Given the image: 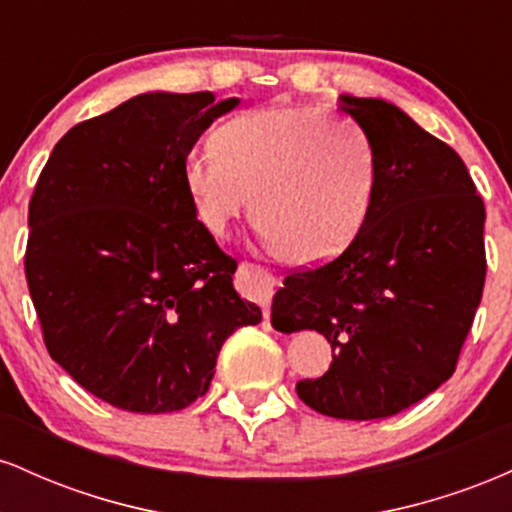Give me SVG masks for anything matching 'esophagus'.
Segmentation results:
<instances>
[{"instance_id":"34e87169","label":"esophagus","mask_w":512,"mask_h":512,"mask_svg":"<svg viewBox=\"0 0 512 512\" xmlns=\"http://www.w3.org/2000/svg\"><path fill=\"white\" fill-rule=\"evenodd\" d=\"M238 284L245 296L262 305L264 317L269 320V303H272L274 296V276L267 269L257 267V264H240Z\"/></svg>"}]
</instances>
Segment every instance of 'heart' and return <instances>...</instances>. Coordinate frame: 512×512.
Instances as JSON below:
<instances>
[{
    "instance_id": "1",
    "label": "heart",
    "mask_w": 512,
    "mask_h": 512,
    "mask_svg": "<svg viewBox=\"0 0 512 512\" xmlns=\"http://www.w3.org/2000/svg\"><path fill=\"white\" fill-rule=\"evenodd\" d=\"M214 149L185 158L182 185L216 238L252 204L264 243L308 267L349 248L373 207L375 146L363 127L327 110H248L216 129Z\"/></svg>"
}]
</instances>
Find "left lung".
Here are the masks:
<instances>
[{
    "label": "left lung",
    "instance_id": "8db88e82",
    "mask_svg": "<svg viewBox=\"0 0 512 512\" xmlns=\"http://www.w3.org/2000/svg\"><path fill=\"white\" fill-rule=\"evenodd\" d=\"M378 156L373 207L337 260L293 272L272 322L332 346L298 397L332 419L395 416L455 373L486 279L484 202L462 158L383 98L339 96Z\"/></svg>",
    "mask_w": 512,
    "mask_h": 512
}]
</instances>
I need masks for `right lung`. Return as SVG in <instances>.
<instances>
[{
	"label": "right lung",
	"mask_w": 512,
	"mask_h": 512,
	"mask_svg": "<svg viewBox=\"0 0 512 512\" xmlns=\"http://www.w3.org/2000/svg\"><path fill=\"white\" fill-rule=\"evenodd\" d=\"M240 101L149 91L55 144L28 204L26 281L43 339L84 390L168 414L209 390L223 342L262 310L199 226L182 163Z\"/></svg>",
	"instance_id": "1"
}]
</instances>
